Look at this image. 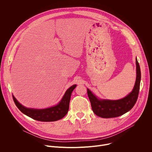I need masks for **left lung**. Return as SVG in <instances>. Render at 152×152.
Here are the masks:
<instances>
[{
    "label": "left lung",
    "mask_w": 152,
    "mask_h": 152,
    "mask_svg": "<svg viewBox=\"0 0 152 152\" xmlns=\"http://www.w3.org/2000/svg\"><path fill=\"white\" fill-rule=\"evenodd\" d=\"M137 77L133 90L125 97L117 100L99 99L87 89L91 107L96 115L102 118H113L121 116L131 110L135 105L139 94L141 81V70L136 58Z\"/></svg>",
    "instance_id": "8db88e82"
}]
</instances>
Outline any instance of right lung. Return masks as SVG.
<instances>
[{"instance_id":"obj_1","label":"right lung","mask_w":152,"mask_h":152,"mask_svg":"<svg viewBox=\"0 0 152 152\" xmlns=\"http://www.w3.org/2000/svg\"><path fill=\"white\" fill-rule=\"evenodd\" d=\"M76 86V85H73L70 87L58 104L46 109L38 110L28 108L21 105L14 96H12V98L18 110L27 116L40 121H55L62 118L68 113L71 94Z\"/></svg>"}]
</instances>
